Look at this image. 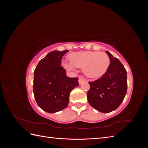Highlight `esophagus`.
Masks as SVG:
<instances>
[{"mask_svg": "<svg viewBox=\"0 0 148 148\" xmlns=\"http://www.w3.org/2000/svg\"><path fill=\"white\" fill-rule=\"evenodd\" d=\"M84 81H86V79H85L83 77H82V76H80V77H79V80H78L79 84H82Z\"/></svg>", "mask_w": 148, "mask_h": 148, "instance_id": "34e87169", "label": "esophagus"}]
</instances>
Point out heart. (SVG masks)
I'll return each instance as SVG.
<instances>
[{
  "instance_id": "obj_1",
  "label": "heart",
  "mask_w": 148,
  "mask_h": 148,
  "mask_svg": "<svg viewBox=\"0 0 148 148\" xmlns=\"http://www.w3.org/2000/svg\"><path fill=\"white\" fill-rule=\"evenodd\" d=\"M71 64L65 63L68 70H75V66L81 68L85 75L89 78H99L109 69L110 60L106 53L97 51L75 52L69 56Z\"/></svg>"
}]
</instances>
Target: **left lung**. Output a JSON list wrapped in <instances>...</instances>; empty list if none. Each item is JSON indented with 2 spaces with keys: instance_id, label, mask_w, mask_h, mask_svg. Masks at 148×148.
<instances>
[{
  "instance_id": "8db88e82",
  "label": "left lung",
  "mask_w": 148,
  "mask_h": 148,
  "mask_svg": "<svg viewBox=\"0 0 148 148\" xmlns=\"http://www.w3.org/2000/svg\"><path fill=\"white\" fill-rule=\"evenodd\" d=\"M110 64L106 73L96 81L89 82L87 93L89 104L103 113L117 109L123 101L127 91V71L120 60L108 51Z\"/></svg>"
}]
</instances>
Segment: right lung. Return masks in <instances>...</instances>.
Returning a JSON list of instances; mask_svg holds the SVG:
<instances>
[{
  "instance_id": "right-lung-1",
  "label": "right lung",
  "mask_w": 148,
  "mask_h": 148,
  "mask_svg": "<svg viewBox=\"0 0 148 148\" xmlns=\"http://www.w3.org/2000/svg\"><path fill=\"white\" fill-rule=\"evenodd\" d=\"M69 50L52 51L39 61L34 71L33 92L40 108L49 113L64 109L70 93L78 86V78L66 77L60 66L61 60Z\"/></svg>"
}]
</instances>
